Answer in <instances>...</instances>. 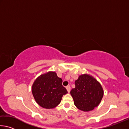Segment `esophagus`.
I'll use <instances>...</instances> for the list:
<instances>
[{
  "mask_svg": "<svg viewBox=\"0 0 129 129\" xmlns=\"http://www.w3.org/2000/svg\"><path fill=\"white\" fill-rule=\"evenodd\" d=\"M66 89H67V90H68V92H70V91H71V87H70V86H69V85L67 86H66Z\"/></svg>",
  "mask_w": 129,
  "mask_h": 129,
  "instance_id": "34e87169",
  "label": "esophagus"
}]
</instances>
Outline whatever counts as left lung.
<instances>
[{"label":"left lung","instance_id":"1","mask_svg":"<svg viewBox=\"0 0 129 129\" xmlns=\"http://www.w3.org/2000/svg\"><path fill=\"white\" fill-rule=\"evenodd\" d=\"M75 88L71 91L74 104L84 112L92 110L101 101L104 90L97 80L89 75L84 74L75 81Z\"/></svg>","mask_w":129,"mask_h":129}]
</instances>
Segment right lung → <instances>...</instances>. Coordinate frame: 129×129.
<instances>
[{"instance_id": "1", "label": "right lung", "mask_w": 129, "mask_h": 129, "mask_svg": "<svg viewBox=\"0 0 129 129\" xmlns=\"http://www.w3.org/2000/svg\"><path fill=\"white\" fill-rule=\"evenodd\" d=\"M62 80L54 72L40 75L34 82L32 92L36 102L43 108L52 109L58 105L63 95L68 93Z\"/></svg>"}]
</instances>
